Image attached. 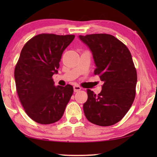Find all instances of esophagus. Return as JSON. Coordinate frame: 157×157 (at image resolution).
I'll return each mask as SVG.
<instances>
[{"label":"esophagus","instance_id":"obj_1","mask_svg":"<svg viewBox=\"0 0 157 157\" xmlns=\"http://www.w3.org/2000/svg\"><path fill=\"white\" fill-rule=\"evenodd\" d=\"M81 89V87L80 86H78V85H75L74 86V92H77L78 91H80Z\"/></svg>","mask_w":157,"mask_h":157}]
</instances>
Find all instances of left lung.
Returning a JSON list of instances; mask_svg holds the SVG:
<instances>
[{
	"mask_svg": "<svg viewBox=\"0 0 157 157\" xmlns=\"http://www.w3.org/2000/svg\"><path fill=\"white\" fill-rule=\"evenodd\" d=\"M79 38L91 49L96 66L94 74L104 82L100 94L87 89L84 114L92 124L113 125L126 114L136 95L137 74L132 54L125 44L110 34Z\"/></svg>",
	"mask_w": 157,
	"mask_h": 157,
	"instance_id": "left-lung-1",
	"label": "left lung"
}]
</instances>
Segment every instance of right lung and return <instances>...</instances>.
Listing matches in <instances>:
<instances>
[{"label": "right lung", "instance_id": "1", "mask_svg": "<svg viewBox=\"0 0 157 157\" xmlns=\"http://www.w3.org/2000/svg\"><path fill=\"white\" fill-rule=\"evenodd\" d=\"M74 35L41 33L24 45L14 71L16 91L27 115L40 124L61 119L71 97V85L55 86L62 53Z\"/></svg>", "mask_w": 157, "mask_h": 157}]
</instances>
